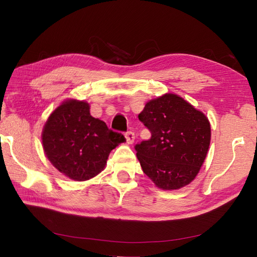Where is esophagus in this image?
Segmentation results:
<instances>
[{
	"instance_id": "1",
	"label": "esophagus",
	"mask_w": 257,
	"mask_h": 257,
	"mask_svg": "<svg viewBox=\"0 0 257 257\" xmlns=\"http://www.w3.org/2000/svg\"><path fill=\"white\" fill-rule=\"evenodd\" d=\"M125 138H126V143L127 144H133L135 141V134L133 132H126L125 133Z\"/></svg>"
}]
</instances>
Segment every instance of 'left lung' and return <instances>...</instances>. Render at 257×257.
Masks as SVG:
<instances>
[{"label":"left lung","mask_w":257,"mask_h":257,"mask_svg":"<svg viewBox=\"0 0 257 257\" xmlns=\"http://www.w3.org/2000/svg\"><path fill=\"white\" fill-rule=\"evenodd\" d=\"M151 138L135 146L144 173L162 190L191 183L207 157L211 128L207 116L182 97L166 93L138 114Z\"/></svg>","instance_id":"8db88e82"}]
</instances>
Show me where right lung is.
<instances>
[{"mask_svg":"<svg viewBox=\"0 0 257 257\" xmlns=\"http://www.w3.org/2000/svg\"><path fill=\"white\" fill-rule=\"evenodd\" d=\"M42 142L46 157L60 173L85 181L102 172L111 150L125 138L93 118L88 103L67 99L49 115Z\"/></svg>","mask_w":257,"mask_h":257,"instance_id":"1","label":"right lung"}]
</instances>
